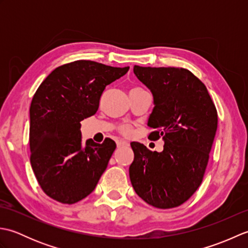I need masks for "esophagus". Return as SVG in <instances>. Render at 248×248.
<instances>
[{
	"instance_id": "esophagus-1",
	"label": "esophagus",
	"mask_w": 248,
	"mask_h": 248,
	"mask_svg": "<svg viewBox=\"0 0 248 248\" xmlns=\"http://www.w3.org/2000/svg\"><path fill=\"white\" fill-rule=\"evenodd\" d=\"M116 145H117L118 148H123V147H128L129 146L127 141H124V140H117V141H116Z\"/></svg>"
}]
</instances>
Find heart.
I'll list each match as a JSON object with an SVG mask.
<instances>
[{
	"label": "heart",
	"mask_w": 248,
	"mask_h": 248,
	"mask_svg": "<svg viewBox=\"0 0 248 248\" xmlns=\"http://www.w3.org/2000/svg\"><path fill=\"white\" fill-rule=\"evenodd\" d=\"M133 89H139L138 87H135V88H132V89H131V91H133ZM119 131H120V132L121 133H123V134H125V135H127V134H129L130 133V128L129 127H125V125H121V127L119 128Z\"/></svg>",
	"instance_id": "heart-1"
}]
</instances>
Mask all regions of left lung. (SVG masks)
<instances>
[{
  "label": "left lung",
  "instance_id": "obj_1",
  "mask_svg": "<svg viewBox=\"0 0 248 248\" xmlns=\"http://www.w3.org/2000/svg\"><path fill=\"white\" fill-rule=\"evenodd\" d=\"M134 75L154 94L148 125L162 152L132 143L129 168L134 191L150 205L176 208L202 182L217 129V112L204 84L184 68L134 66Z\"/></svg>",
  "mask_w": 248,
  "mask_h": 248
}]
</instances>
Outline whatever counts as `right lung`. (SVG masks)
Listing matches in <instances>:
<instances>
[{"label":"right lung","mask_w":248,"mask_h":248,"mask_svg":"<svg viewBox=\"0 0 248 248\" xmlns=\"http://www.w3.org/2000/svg\"><path fill=\"white\" fill-rule=\"evenodd\" d=\"M118 68L76 61L55 68L37 89L30 108L31 165L43 191L72 204L91 194L116 148L113 140L82 146L81 121L96 114L107 85L124 76Z\"/></svg>","instance_id":"right-lung-1"}]
</instances>
